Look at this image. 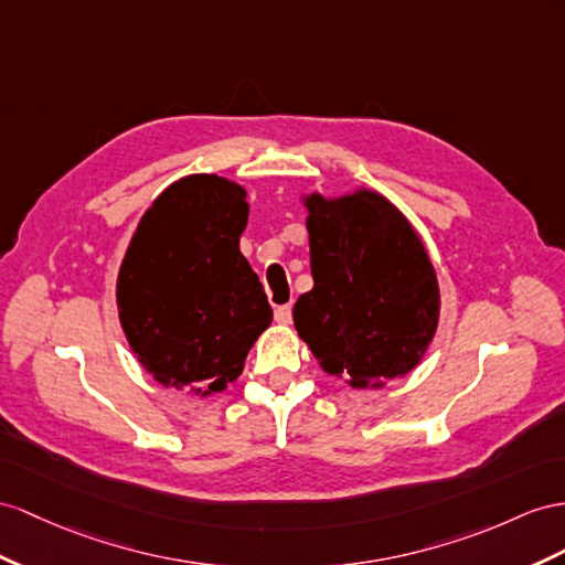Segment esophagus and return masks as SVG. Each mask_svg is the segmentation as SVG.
Listing matches in <instances>:
<instances>
[{"mask_svg":"<svg viewBox=\"0 0 565 565\" xmlns=\"http://www.w3.org/2000/svg\"><path fill=\"white\" fill-rule=\"evenodd\" d=\"M291 317H294V308L291 302H286V306H279L277 310H274V320H277L279 324H291Z\"/></svg>","mask_w":565,"mask_h":565,"instance_id":"1","label":"esophagus"}]
</instances>
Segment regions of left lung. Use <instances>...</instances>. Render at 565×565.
I'll use <instances>...</instances> for the list:
<instances>
[{
	"instance_id": "obj_1",
	"label": "left lung",
	"mask_w": 565,
	"mask_h": 565,
	"mask_svg": "<svg viewBox=\"0 0 565 565\" xmlns=\"http://www.w3.org/2000/svg\"><path fill=\"white\" fill-rule=\"evenodd\" d=\"M312 291L294 308L298 337L327 374L382 388L411 374L439 327L441 294L425 243L372 188L302 193Z\"/></svg>"
}]
</instances>
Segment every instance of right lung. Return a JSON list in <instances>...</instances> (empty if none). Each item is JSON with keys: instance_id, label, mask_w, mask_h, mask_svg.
I'll return each mask as SVG.
<instances>
[{"instance_id": "add662e5", "label": "right lung", "mask_w": 565, "mask_h": 565, "mask_svg": "<svg viewBox=\"0 0 565 565\" xmlns=\"http://www.w3.org/2000/svg\"><path fill=\"white\" fill-rule=\"evenodd\" d=\"M248 191L216 173H188L154 198L117 277L119 322L150 377L207 398L226 392L271 308L238 243Z\"/></svg>"}]
</instances>
